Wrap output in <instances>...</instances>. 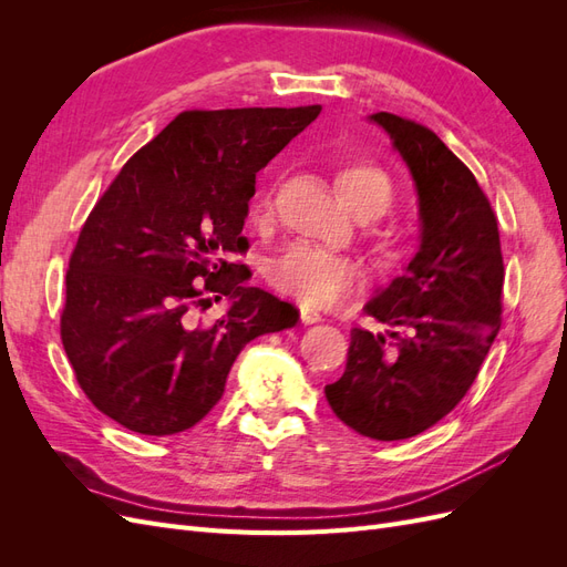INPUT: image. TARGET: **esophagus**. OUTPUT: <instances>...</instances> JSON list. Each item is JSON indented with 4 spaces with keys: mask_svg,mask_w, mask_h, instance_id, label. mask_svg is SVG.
<instances>
[{
    "mask_svg": "<svg viewBox=\"0 0 567 567\" xmlns=\"http://www.w3.org/2000/svg\"><path fill=\"white\" fill-rule=\"evenodd\" d=\"M300 319H302V323H317V321H321V315L317 312V310H310V307H305V305H300Z\"/></svg>",
    "mask_w": 567,
    "mask_h": 567,
    "instance_id": "obj_1",
    "label": "esophagus"
}]
</instances>
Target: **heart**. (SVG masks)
I'll return each mask as SVG.
<instances>
[{"label": "heart", "instance_id": "obj_1", "mask_svg": "<svg viewBox=\"0 0 567 567\" xmlns=\"http://www.w3.org/2000/svg\"><path fill=\"white\" fill-rule=\"evenodd\" d=\"M338 194L342 203L359 217L373 219L390 210L394 203V182L383 167L359 161L338 173ZM271 215V196L265 194L252 213L255 221ZM381 250L388 257L402 255V238L385 234ZM271 286L281 293L298 298L312 307H331L362 284V267L352 257L315 248L310 244H290L267 269Z\"/></svg>", "mask_w": 567, "mask_h": 567}]
</instances>
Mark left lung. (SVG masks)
<instances>
[{
    "label": "left lung",
    "mask_w": 567,
    "mask_h": 567,
    "mask_svg": "<svg viewBox=\"0 0 567 567\" xmlns=\"http://www.w3.org/2000/svg\"><path fill=\"white\" fill-rule=\"evenodd\" d=\"M419 196V250L375 288L367 315L398 331L352 329L348 367L326 385L333 414L371 440H406L444 419L483 367L502 326L499 229L471 169L427 127L373 113Z\"/></svg>",
    "instance_id": "8db88e82"
}]
</instances>
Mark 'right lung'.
Instances as JSON below:
<instances>
[{
  "instance_id": "obj_1",
  "label": "right lung",
  "mask_w": 567,
  "mask_h": 567,
  "mask_svg": "<svg viewBox=\"0 0 567 567\" xmlns=\"http://www.w3.org/2000/svg\"><path fill=\"white\" fill-rule=\"evenodd\" d=\"M321 106L179 113L120 169L80 231L61 340L92 404L140 435H175L219 402L250 340L293 329L290 302L234 262L255 175ZM230 300L200 327L190 307Z\"/></svg>"
}]
</instances>
